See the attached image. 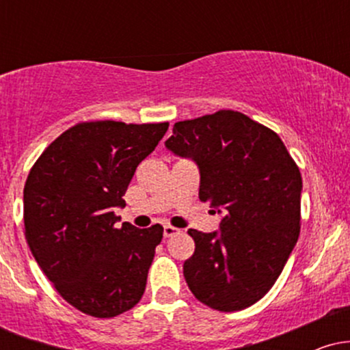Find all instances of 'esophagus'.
Segmentation results:
<instances>
[{"label": "esophagus", "instance_id": "34e87169", "mask_svg": "<svg viewBox=\"0 0 350 350\" xmlns=\"http://www.w3.org/2000/svg\"><path fill=\"white\" fill-rule=\"evenodd\" d=\"M179 228L172 227V226H164V237H172L176 234H179Z\"/></svg>", "mask_w": 350, "mask_h": 350}]
</instances>
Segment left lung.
I'll list each match as a JSON object with an SVG mask.
<instances>
[{
    "label": "left lung",
    "instance_id": "8db88e82",
    "mask_svg": "<svg viewBox=\"0 0 350 350\" xmlns=\"http://www.w3.org/2000/svg\"><path fill=\"white\" fill-rule=\"evenodd\" d=\"M166 146L198 163L199 199L226 208L219 234L189 228V290L217 311H242L271 290L298 242V164L275 131L234 110L178 122Z\"/></svg>",
    "mask_w": 350,
    "mask_h": 350
}]
</instances>
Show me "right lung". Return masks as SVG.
I'll list each match as a JSON object with an SVG mask.
<instances>
[{"instance_id": "add662e5", "label": "right lung", "mask_w": 350, "mask_h": 350, "mask_svg": "<svg viewBox=\"0 0 350 350\" xmlns=\"http://www.w3.org/2000/svg\"><path fill=\"white\" fill-rule=\"evenodd\" d=\"M170 123L80 122L55 138L24 184V235L47 280L88 316L130 311L146 288L159 224L116 228L115 207Z\"/></svg>"}]
</instances>
